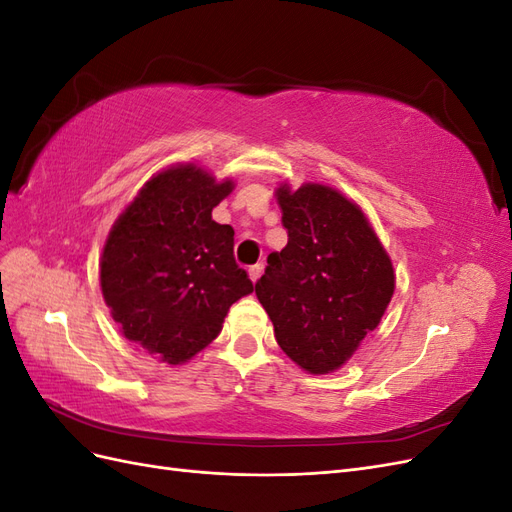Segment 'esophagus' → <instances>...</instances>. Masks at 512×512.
I'll use <instances>...</instances> for the list:
<instances>
[{
  "instance_id": "1",
  "label": "esophagus",
  "mask_w": 512,
  "mask_h": 512,
  "mask_svg": "<svg viewBox=\"0 0 512 512\" xmlns=\"http://www.w3.org/2000/svg\"><path fill=\"white\" fill-rule=\"evenodd\" d=\"M262 269H265V267H262L260 262H258V265H254V267L247 269V275H250V280H252V282H258V277L262 275Z\"/></svg>"
}]
</instances>
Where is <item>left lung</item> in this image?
Listing matches in <instances>:
<instances>
[{
  "instance_id": "1",
  "label": "left lung",
  "mask_w": 512,
  "mask_h": 512,
  "mask_svg": "<svg viewBox=\"0 0 512 512\" xmlns=\"http://www.w3.org/2000/svg\"><path fill=\"white\" fill-rule=\"evenodd\" d=\"M288 243L267 258L256 297L280 348L307 374L337 371L374 331L395 269L363 209L324 183L275 190Z\"/></svg>"
}]
</instances>
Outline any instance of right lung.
I'll return each instance as SVG.
<instances>
[{"mask_svg": "<svg viewBox=\"0 0 512 512\" xmlns=\"http://www.w3.org/2000/svg\"><path fill=\"white\" fill-rule=\"evenodd\" d=\"M235 181L194 162L153 175L119 213L100 258V288L121 335L183 365L220 335L254 284L237 267L235 230L211 218Z\"/></svg>", "mask_w": 512, "mask_h": 512, "instance_id": "right-lung-1", "label": "right lung"}]
</instances>
